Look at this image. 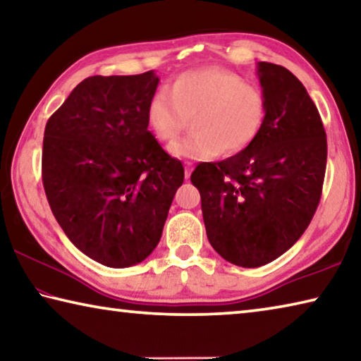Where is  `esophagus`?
<instances>
[{
	"instance_id": "1",
	"label": "esophagus",
	"mask_w": 361,
	"mask_h": 361,
	"mask_svg": "<svg viewBox=\"0 0 361 361\" xmlns=\"http://www.w3.org/2000/svg\"><path fill=\"white\" fill-rule=\"evenodd\" d=\"M191 169H192V164H191V162H186V170H185L186 180L189 178V176H191Z\"/></svg>"
}]
</instances>
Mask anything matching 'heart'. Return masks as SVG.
<instances>
[{"label": "heart", "mask_w": 361, "mask_h": 361, "mask_svg": "<svg viewBox=\"0 0 361 361\" xmlns=\"http://www.w3.org/2000/svg\"><path fill=\"white\" fill-rule=\"evenodd\" d=\"M192 118V133L172 146V154L205 161L237 154L258 137L266 119L261 90L229 70L209 66L181 73L152 95L148 124L162 143H173Z\"/></svg>", "instance_id": "heart-1"}]
</instances>
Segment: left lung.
I'll list each match as a JSON object with an SVG mask.
<instances>
[{
    "label": "left lung",
    "mask_w": 361,
    "mask_h": 361,
    "mask_svg": "<svg viewBox=\"0 0 361 361\" xmlns=\"http://www.w3.org/2000/svg\"><path fill=\"white\" fill-rule=\"evenodd\" d=\"M258 76L266 100L258 137L191 175L209 242L242 267L264 266L295 245L315 215L326 170V133L302 82L267 62Z\"/></svg>",
    "instance_id": "8db88e82"
}]
</instances>
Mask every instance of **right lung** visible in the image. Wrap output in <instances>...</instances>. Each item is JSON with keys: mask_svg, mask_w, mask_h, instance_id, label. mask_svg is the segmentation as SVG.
Here are the masks:
<instances>
[{"mask_svg": "<svg viewBox=\"0 0 361 361\" xmlns=\"http://www.w3.org/2000/svg\"><path fill=\"white\" fill-rule=\"evenodd\" d=\"M159 78L90 76L49 118L42 185L73 245L108 267L148 258L185 180L148 130Z\"/></svg>", "mask_w": 361, "mask_h": 361, "instance_id": "obj_1", "label": "right lung"}]
</instances>
